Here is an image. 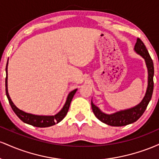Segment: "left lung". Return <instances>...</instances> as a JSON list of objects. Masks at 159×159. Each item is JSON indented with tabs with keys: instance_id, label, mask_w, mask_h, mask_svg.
Instances as JSON below:
<instances>
[{
	"instance_id": "left-lung-1",
	"label": "left lung",
	"mask_w": 159,
	"mask_h": 159,
	"mask_svg": "<svg viewBox=\"0 0 159 159\" xmlns=\"http://www.w3.org/2000/svg\"><path fill=\"white\" fill-rule=\"evenodd\" d=\"M134 51L144 58L148 69V87L145 96L141 102L132 108L119 111L113 114H104L93 103L91 102L93 111L96 118L102 123L111 126H123L136 122L143 115L152 98L153 87H154V82H153L154 66H153L152 60L145 45L140 38L137 39V43L134 45Z\"/></svg>"
}]
</instances>
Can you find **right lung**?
I'll list each match as a JSON object with an SVG mask.
<instances>
[{"mask_svg": "<svg viewBox=\"0 0 159 159\" xmlns=\"http://www.w3.org/2000/svg\"><path fill=\"white\" fill-rule=\"evenodd\" d=\"M7 65H8V61H7L6 66L7 76L6 81H5V85H6V94L7 98H8L9 100V103H10L12 111H13L14 112H15V114L17 115L18 117H19L21 121H23L24 123L29 124V125H31L33 126L39 128L49 127L60 123V122L65 117L67 112H68L69 105H70V103L71 102H72V98H73L75 93V92L77 91V89L72 90V92L69 94L64 106H63L62 110L60 111L58 114L54 115V116H38V115L27 114V113L24 112V111L19 110L18 107H16V105L12 103V100H11L10 96H9L8 90H7Z\"/></svg>", "mask_w": 159, "mask_h": 159, "instance_id": "1", "label": "right lung"}]
</instances>
